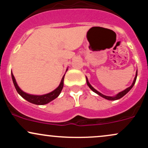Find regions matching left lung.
<instances>
[{"instance_id":"obj_1","label":"left lung","mask_w":148,"mask_h":148,"mask_svg":"<svg viewBox=\"0 0 148 148\" xmlns=\"http://www.w3.org/2000/svg\"><path fill=\"white\" fill-rule=\"evenodd\" d=\"M136 78H137V72H136V76H135V78H134V81H133V84H132V86H131L130 87L127 88V89H125V90H123V91L120 92H119L118 94L116 96H115V97L106 96V95H103V94H101V93H100L99 92H98L97 90L95 89V88H93L92 86L90 84V83L88 82V78H87V77H86V81H87V85H88V86H89V88H90V89H91L92 90L93 92H94L97 93V95H99V96L105 98V99H108V100H111V101H112V100H117V99H120V98H122V97H123V96H125V95H126L127 93L128 92L130 91V90L132 89V88H133L134 85L135 84V83H136Z\"/></svg>"}]
</instances>
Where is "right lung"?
Wrapping results in <instances>:
<instances>
[{"mask_svg":"<svg viewBox=\"0 0 148 148\" xmlns=\"http://www.w3.org/2000/svg\"><path fill=\"white\" fill-rule=\"evenodd\" d=\"M64 77V75L63 76V77H62V80H61V82L58 87L56 90H54L53 91L51 92L48 93V94L43 95H29L28 94V93H25L20 89V88L18 87L17 84H16L14 75H13V74L12 73V78L13 84L14 85V87L16 88L17 92L23 98V99L27 100V101H29L30 103L37 105H44L46 104V103H48L49 102H50L52 100H53L54 99H56V98L58 97L59 95L60 94L61 90H62V88H63Z\"/></svg>","mask_w":148,"mask_h":148,"instance_id":"add662e5","label":"right lung"}]
</instances>
